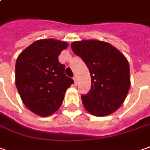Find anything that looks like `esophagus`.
<instances>
[{"label": "esophagus", "mask_w": 150, "mask_h": 150, "mask_svg": "<svg viewBox=\"0 0 150 150\" xmlns=\"http://www.w3.org/2000/svg\"><path fill=\"white\" fill-rule=\"evenodd\" d=\"M73 80H74V84H75V86H77V77H76V76H74V77H73Z\"/></svg>", "instance_id": "1"}]
</instances>
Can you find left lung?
Segmentation results:
<instances>
[{
  "mask_svg": "<svg viewBox=\"0 0 150 150\" xmlns=\"http://www.w3.org/2000/svg\"><path fill=\"white\" fill-rule=\"evenodd\" d=\"M71 47L90 71L91 87L81 95L85 108L95 116H107L122 105L130 89L127 59L109 43L97 40L74 42Z\"/></svg>",
  "mask_w": 150,
  "mask_h": 150,
  "instance_id": "8db88e82",
  "label": "left lung"
}]
</instances>
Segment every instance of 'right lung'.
<instances>
[{
    "instance_id": "right-lung-1",
    "label": "right lung",
    "mask_w": 150,
    "mask_h": 150,
    "mask_svg": "<svg viewBox=\"0 0 150 150\" xmlns=\"http://www.w3.org/2000/svg\"><path fill=\"white\" fill-rule=\"evenodd\" d=\"M68 43L54 39L33 42L19 55L15 64V84L26 107L46 117L61 106L66 90L73 80L64 73L58 56Z\"/></svg>"
}]
</instances>
